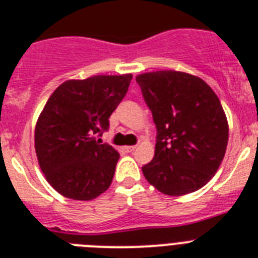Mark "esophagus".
I'll use <instances>...</instances> for the list:
<instances>
[{
	"label": "esophagus",
	"mask_w": 258,
	"mask_h": 258,
	"mask_svg": "<svg viewBox=\"0 0 258 258\" xmlns=\"http://www.w3.org/2000/svg\"><path fill=\"white\" fill-rule=\"evenodd\" d=\"M135 146H128V147H124V151L125 152H128V154H131V152H134L135 151Z\"/></svg>",
	"instance_id": "1"
}]
</instances>
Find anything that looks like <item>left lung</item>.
<instances>
[{
  "label": "left lung",
  "instance_id": "left-lung-1",
  "mask_svg": "<svg viewBox=\"0 0 258 258\" xmlns=\"http://www.w3.org/2000/svg\"><path fill=\"white\" fill-rule=\"evenodd\" d=\"M156 125L155 156L144 177L162 194L181 196L200 189L223 162L228 122L223 106L203 79L164 70L138 75Z\"/></svg>",
  "mask_w": 258,
  "mask_h": 258
}]
</instances>
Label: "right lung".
Wrapping results in <instances>:
<instances>
[{
  "mask_svg": "<svg viewBox=\"0 0 258 258\" xmlns=\"http://www.w3.org/2000/svg\"><path fill=\"white\" fill-rule=\"evenodd\" d=\"M133 75L66 81L51 94L35 125V152L46 180L73 200H93L110 187L118 151L98 136L127 94Z\"/></svg>",
  "mask_w": 258,
  "mask_h": 258,
  "instance_id": "obj_1",
  "label": "right lung"
}]
</instances>
